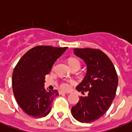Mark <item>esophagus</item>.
I'll use <instances>...</instances> for the list:
<instances>
[{
    "label": "esophagus",
    "instance_id": "esophagus-1",
    "mask_svg": "<svg viewBox=\"0 0 132 132\" xmlns=\"http://www.w3.org/2000/svg\"><path fill=\"white\" fill-rule=\"evenodd\" d=\"M60 94H68V92H65V91H60Z\"/></svg>",
    "mask_w": 132,
    "mask_h": 132
}]
</instances>
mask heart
Wrapping results in <instances>:
<instances>
[{"instance_id": "1", "label": "heart", "mask_w": 132, "mask_h": 132, "mask_svg": "<svg viewBox=\"0 0 132 132\" xmlns=\"http://www.w3.org/2000/svg\"><path fill=\"white\" fill-rule=\"evenodd\" d=\"M69 64L70 65H72V64H79L80 65V63L77 60H75V59H71L69 61ZM61 87L64 89H68L69 87H70V85L68 82H63L61 84Z\"/></svg>"}]
</instances>
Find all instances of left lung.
<instances>
[{
	"instance_id": "1",
	"label": "left lung",
	"mask_w": 132,
	"mask_h": 132,
	"mask_svg": "<svg viewBox=\"0 0 132 132\" xmlns=\"http://www.w3.org/2000/svg\"><path fill=\"white\" fill-rule=\"evenodd\" d=\"M74 54L84 60L87 71L84 80L77 86L81 96L71 109L72 117L81 123H91L101 117L110 107L117 92L118 76L110 58L98 49L74 48Z\"/></svg>"
}]
</instances>
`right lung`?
Masks as SVG:
<instances>
[{
  "label": "right lung",
  "mask_w": 132,
  "mask_h": 132,
  "mask_svg": "<svg viewBox=\"0 0 132 132\" xmlns=\"http://www.w3.org/2000/svg\"><path fill=\"white\" fill-rule=\"evenodd\" d=\"M68 47L38 46L28 51L18 62L12 75L13 92L16 101L27 114L46 117L51 110L57 90L44 88L45 75Z\"/></svg>",
  "instance_id": "add662e5"
}]
</instances>
